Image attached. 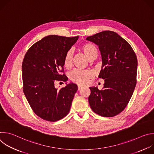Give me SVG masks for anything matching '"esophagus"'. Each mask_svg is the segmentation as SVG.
I'll return each instance as SVG.
<instances>
[{
    "label": "esophagus",
    "mask_w": 154,
    "mask_h": 154,
    "mask_svg": "<svg viewBox=\"0 0 154 154\" xmlns=\"http://www.w3.org/2000/svg\"><path fill=\"white\" fill-rule=\"evenodd\" d=\"M83 88V87L82 86H78V90H81Z\"/></svg>",
    "instance_id": "34e87169"
}]
</instances>
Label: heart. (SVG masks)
<instances>
[{"mask_svg":"<svg viewBox=\"0 0 154 154\" xmlns=\"http://www.w3.org/2000/svg\"><path fill=\"white\" fill-rule=\"evenodd\" d=\"M82 50L85 54L87 56L90 60L94 56L97 55V48L91 43H88L82 46ZM74 55V50L72 49H69L66 53L64 57V66L66 68H69L71 66L72 64ZM93 75V72L89 70H82L79 69H74L69 74L70 79L79 85H86L90 78Z\"/></svg>","mask_w":154,"mask_h":154,"instance_id":"b5f03b06","label":"heart"}]
</instances>
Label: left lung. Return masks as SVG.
<instances>
[{"label": "left lung", "instance_id": "8db88e82", "mask_svg": "<svg viewBox=\"0 0 154 154\" xmlns=\"http://www.w3.org/2000/svg\"><path fill=\"white\" fill-rule=\"evenodd\" d=\"M86 39L99 46L102 62L99 77L105 81L101 90L90 87V107L101 116H115L125 109L134 91L138 66L136 54L127 41L112 31L101 32Z\"/></svg>", "mask_w": 154, "mask_h": 154}]
</instances>
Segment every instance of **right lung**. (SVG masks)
<instances>
[{"mask_svg": "<svg viewBox=\"0 0 154 154\" xmlns=\"http://www.w3.org/2000/svg\"><path fill=\"white\" fill-rule=\"evenodd\" d=\"M78 38L46 36L31 46L24 58L23 91L33 112L44 120L55 122L69 112L77 85L71 83L57 90L55 83L68 80L61 74L64 57Z\"/></svg>", "mask_w": 154, "mask_h": 154, "instance_id": "right-lung-1", "label": "right lung"}]
</instances>
